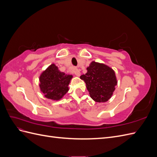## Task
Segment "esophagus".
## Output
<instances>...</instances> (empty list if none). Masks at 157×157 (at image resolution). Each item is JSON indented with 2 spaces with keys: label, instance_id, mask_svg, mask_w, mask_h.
<instances>
[{
  "label": "esophagus",
  "instance_id": "34e87169",
  "mask_svg": "<svg viewBox=\"0 0 157 157\" xmlns=\"http://www.w3.org/2000/svg\"><path fill=\"white\" fill-rule=\"evenodd\" d=\"M74 74L76 76H78V77H79V76L80 75V69H75V70H74Z\"/></svg>",
  "mask_w": 157,
  "mask_h": 157
}]
</instances>
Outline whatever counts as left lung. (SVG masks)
I'll return each mask as SVG.
<instances>
[{
  "instance_id": "8db88e82",
  "label": "left lung",
  "mask_w": 157,
  "mask_h": 157,
  "mask_svg": "<svg viewBox=\"0 0 157 157\" xmlns=\"http://www.w3.org/2000/svg\"><path fill=\"white\" fill-rule=\"evenodd\" d=\"M88 72L80 76L95 101L105 102L111 98L117 84L114 71L108 66L92 61Z\"/></svg>"
}]
</instances>
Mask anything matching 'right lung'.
Instances as JSON below:
<instances>
[{
	"mask_svg": "<svg viewBox=\"0 0 157 157\" xmlns=\"http://www.w3.org/2000/svg\"><path fill=\"white\" fill-rule=\"evenodd\" d=\"M72 77V75L60 72L58 68L52 64L40 75L41 91L46 98L58 100L67 92L68 85Z\"/></svg>",
	"mask_w": 157,
	"mask_h": 157,
	"instance_id": "1",
	"label": "right lung"
}]
</instances>
